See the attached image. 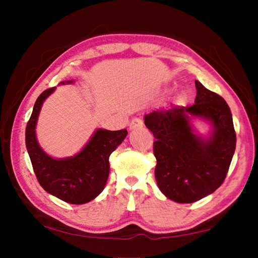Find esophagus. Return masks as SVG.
Instances as JSON below:
<instances>
[{
	"mask_svg": "<svg viewBox=\"0 0 258 258\" xmlns=\"http://www.w3.org/2000/svg\"><path fill=\"white\" fill-rule=\"evenodd\" d=\"M143 126V120L142 118H134L131 120L130 123V130H137V128H141Z\"/></svg>",
	"mask_w": 258,
	"mask_h": 258,
	"instance_id": "obj_1",
	"label": "esophagus"
}]
</instances>
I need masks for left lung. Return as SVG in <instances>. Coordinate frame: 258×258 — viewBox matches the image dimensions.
Returning <instances> with one entry per match:
<instances>
[{
    "label": "left lung",
    "instance_id": "1",
    "mask_svg": "<svg viewBox=\"0 0 258 258\" xmlns=\"http://www.w3.org/2000/svg\"><path fill=\"white\" fill-rule=\"evenodd\" d=\"M195 83V104L152 111L145 117L156 139L157 184L166 197L180 204L198 202L222 185L237 142L228 103L200 82ZM194 118L212 125L208 138L197 133Z\"/></svg>",
    "mask_w": 258,
    "mask_h": 258
}]
</instances>
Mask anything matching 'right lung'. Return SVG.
Returning <instances> with one entry per match:
<instances>
[{"label":"right lung","mask_w":258,"mask_h":258,"mask_svg":"<svg viewBox=\"0 0 258 258\" xmlns=\"http://www.w3.org/2000/svg\"><path fill=\"white\" fill-rule=\"evenodd\" d=\"M74 81L61 82L71 84ZM55 87L45 90L34 104L26 126V148L41 186L63 202L82 205L97 198L109 176V156L127 135V131L99 128L83 149L73 157L55 159L43 151L36 139V123L45 99Z\"/></svg>","instance_id":"add662e5"}]
</instances>
